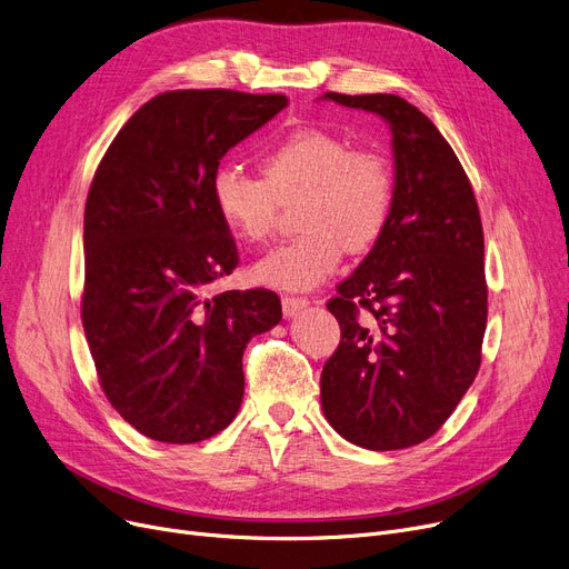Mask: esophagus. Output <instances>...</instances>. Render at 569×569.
Masks as SVG:
<instances>
[{"label": "esophagus", "instance_id": "34e87169", "mask_svg": "<svg viewBox=\"0 0 569 569\" xmlns=\"http://www.w3.org/2000/svg\"><path fill=\"white\" fill-rule=\"evenodd\" d=\"M281 307H283V313L290 318V316H297L302 309L309 307V300L307 297H295V295H283L281 297Z\"/></svg>", "mask_w": 569, "mask_h": 569}]
</instances>
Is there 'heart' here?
<instances>
[{"label": "heart", "mask_w": 569, "mask_h": 569, "mask_svg": "<svg viewBox=\"0 0 569 569\" xmlns=\"http://www.w3.org/2000/svg\"><path fill=\"white\" fill-rule=\"evenodd\" d=\"M260 166L262 177L226 161L212 177L221 219L247 242L272 234L281 202L300 198L295 221L302 232L251 267L258 283L309 290L335 272L346 249H373L390 226L397 177L380 147H355L332 131L297 129L269 147Z\"/></svg>", "instance_id": "1"}]
</instances>
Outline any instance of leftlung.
Returning a JSON list of instances; mask_svg holds the SVG:
<instances>
[{"label": "left lung", "mask_w": 569, "mask_h": 569, "mask_svg": "<svg viewBox=\"0 0 569 569\" xmlns=\"http://www.w3.org/2000/svg\"><path fill=\"white\" fill-rule=\"evenodd\" d=\"M392 129L390 226L327 302L341 341L320 376L322 412L346 440L420 445L455 412L482 365L489 290L470 179L431 119L395 94H337Z\"/></svg>", "instance_id": "1"}]
</instances>
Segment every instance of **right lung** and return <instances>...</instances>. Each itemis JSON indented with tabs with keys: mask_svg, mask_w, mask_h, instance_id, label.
Returning <instances> with one entry per match:
<instances>
[{
	"mask_svg": "<svg viewBox=\"0 0 569 569\" xmlns=\"http://www.w3.org/2000/svg\"><path fill=\"white\" fill-rule=\"evenodd\" d=\"M286 106L283 94L172 89L131 114L94 172L80 316L103 395L147 438L223 431L244 397L247 343L281 320L267 288L204 290L239 260L212 177Z\"/></svg>",
	"mask_w": 569,
	"mask_h": 569,
	"instance_id": "obj_1",
	"label": "right lung"
}]
</instances>
